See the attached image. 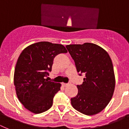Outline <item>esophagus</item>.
<instances>
[{
	"label": "esophagus",
	"mask_w": 129,
	"mask_h": 129,
	"mask_svg": "<svg viewBox=\"0 0 129 129\" xmlns=\"http://www.w3.org/2000/svg\"><path fill=\"white\" fill-rule=\"evenodd\" d=\"M62 85H63V86L64 87H66V86H67V85H69V83H62Z\"/></svg>",
	"instance_id": "esophagus-1"
}]
</instances>
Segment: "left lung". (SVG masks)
<instances>
[{
    "label": "left lung",
    "mask_w": 129,
    "mask_h": 129,
    "mask_svg": "<svg viewBox=\"0 0 129 129\" xmlns=\"http://www.w3.org/2000/svg\"><path fill=\"white\" fill-rule=\"evenodd\" d=\"M66 48L75 61L79 75L84 73L78 92L71 99L74 109L91 116L104 109L111 101L115 88V76L112 60L107 52L92 43L71 44Z\"/></svg>",
    "instance_id": "1"
}]
</instances>
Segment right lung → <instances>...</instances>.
<instances>
[{
	"instance_id": "1",
	"label": "right lung",
	"mask_w": 129,
	"mask_h": 129,
	"mask_svg": "<svg viewBox=\"0 0 129 129\" xmlns=\"http://www.w3.org/2000/svg\"><path fill=\"white\" fill-rule=\"evenodd\" d=\"M67 51L62 44L40 42L25 47L17 60L14 85L18 100L35 114L49 109L61 84L45 78L51 71L54 58Z\"/></svg>"
}]
</instances>
